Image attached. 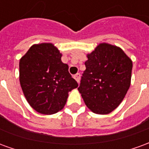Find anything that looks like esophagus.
I'll use <instances>...</instances> for the list:
<instances>
[{"instance_id": "34e87169", "label": "esophagus", "mask_w": 149, "mask_h": 149, "mask_svg": "<svg viewBox=\"0 0 149 149\" xmlns=\"http://www.w3.org/2000/svg\"><path fill=\"white\" fill-rule=\"evenodd\" d=\"M74 79L76 80L78 83H79L80 80V74H76L75 75H74Z\"/></svg>"}]
</instances>
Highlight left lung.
I'll use <instances>...</instances> for the list:
<instances>
[{
	"label": "left lung",
	"mask_w": 149,
	"mask_h": 149,
	"mask_svg": "<svg viewBox=\"0 0 149 149\" xmlns=\"http://www.w3.org/2000/svg\"><path fill=\"white\" fill-rule=\"evenodd\" d=\"M87 58L78 90L91 111L109 114L130 87L132 62L123 49L108 43H100Z\"/></svg>",
	"instance_id": "1"
}]
</instances>
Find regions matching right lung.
<instances>
[{
  "label": "right lung",
  "instance_id": "right-lung-1",
  "mask_svg": "<svg viewBox=\"0 0 149 149\" xmlns=\"http://www.w3.org/2000/svg\"><path fill=\"white\" fill-rule=\"evenodd\" d=\"M52 43L33 45L19 63V80L27 102L39 113L52 115L62 110L68 92L78 83L61 60Z\"/></svg>",
  "mask_w": 149,
  "mask_h": 149
}]
</instances>
